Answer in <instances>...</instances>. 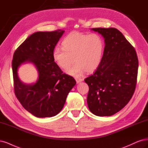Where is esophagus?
Here are the masks:
<instances>
[{
	"mask_svg": "<svg viewBox=\"0 0 148 148\" xmlns=\"http://www.w3.org/2000/svg\"><path fill=\"white\" fill-rule=\"evenodd\" d=\"M75 79L76 80V82H77V83H79L80 82H82V81L83 80V79L80 78V77H75Z\"/></svg>",
	"mask_w": 148,
	"mask_h": 148,
	"instance_id": "esophagus-1",
	"label": "esophagus"
}]
</instances>
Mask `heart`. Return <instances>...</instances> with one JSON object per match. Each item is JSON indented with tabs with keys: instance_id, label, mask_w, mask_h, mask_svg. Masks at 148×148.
<instances>
[{
	"instance_id": "obj_1",
	"label": "heart",
	"mask_w": 148,
	"mask_h": 148,
	"mask_svg": "<svg viewBox=\"0 0 148 148\" xmlns=\"http://www.w3.org/2000/svg\"><path fill=\"white\" fill-rule=\"evenodd\" d=\"M62 49L55 47L52 51V58L56 64L68 73L80 76L85 71L94 72L101 63L104 43L98 34H86L80 32H71L61 42Z\"/></svg>"
}]
</instances>
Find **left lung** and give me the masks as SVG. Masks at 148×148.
I'll use <instances>...</instances> for the list:
<instances>
[{"mask_svg":"<svg viewBox=\"0 0 148 148\" xmlns=\"http://www.w3.org/2000/svg\"><path fill=\"white\" fill-rule=\"evenodd\" d=\"M104 39L101 63L84 80L89 87L88 106L95 115L110 116L124 108L136 88L138 60L130 43L118 29L92 28Z\"/></svg>","mask_w":148,"mask_h":148,"instance_id":"left-lung-1","label":"left lung"}]
</instances>
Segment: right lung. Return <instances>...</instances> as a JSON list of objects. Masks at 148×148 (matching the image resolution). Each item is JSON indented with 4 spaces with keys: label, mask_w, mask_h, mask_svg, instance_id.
I'll return each instance as SVG.
<instances>
[{
    "label": "right lung",
    "mask_w": 148,
    "mask_h": 148,
    "mask_svg": "<svg viewBox=\"0 0 148 148\" xmlns=\"http://www.w3.org/2000/svg\"><path fill=\"white\" fill-rule=\"evenodd\" d=\"M64 32L58 29L35 32L18 47L13 55L15 94L23 108L37 117L58 114L76 84L74 77L63 73L52 58V51ZM28 62L34 64L39 73V78L34 84H23L17 76L18 66Z\"/></svg>",
    "instance_id": "obj_1"
}]
</instances>
